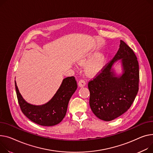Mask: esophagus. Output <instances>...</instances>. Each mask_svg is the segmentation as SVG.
Here are the masks:
<instances>
[{
    "instance_id": "esophagus-1",
    "label": "esophagus",
    "mask_w": 153,
    "mask_h": 153,
    "mask_svg": "<svg viewBox=\"0 0 153 153\" xmlns=\"http://www.w3.org/2000/svg\"><path fill=\"white\" fill-rule=\"evenodd\" d=\"M78 85L80 87H84L85 85H86V82L84 80V79H80L79 81V83H78Z\"/></svg>"
}]
</instances>
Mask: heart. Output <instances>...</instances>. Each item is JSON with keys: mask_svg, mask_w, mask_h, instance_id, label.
Segmentation results:
<instances>
[{"mask_svg": "<svg viewBox=\"0 0 153 153\" xmlns=\"http://www.w3.org/2000/svg\"><path fill=\"white\" fill-rule=\"evenodd\" d=\"M106 62V57L105 55L97 53H91L88 55L80 62V64L84 65L88 62L86 66L85 71L90 76H93L98 74L103 69Z\"/></svg>", "mask_w": 153, "mask_h": 153, "instance_id": "b5f03b06", "label": "heart"}]
</instances>
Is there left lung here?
<instances>
[{
  "label": "left lung",
  "mask_w": 153,
  "mask_h": 153,
  "mask_svg": "<svg viewBox=\"0 0 153 153\" xmlns=\"http://www.w3.org/2000/svg\"><path fill=\"white\" fill-rule=\"evenodd\" d=\"M119 59L123 73L117 76L111 67ZM138 83L137 58L131 48L120 40L114 57L88 84L91 111L97 117L105 121L118 117L133 103L138 91Z\"/></svg>",
  "instance_id": "8db88e82"
}]
</instances>
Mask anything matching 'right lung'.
<instances>
[{
  "mask_svg": "<svg viewBox=\"0 0 153 153\" xmlns=\"http://www.w3.org/2000/svg\"><path fill=\"white\" fill-rule=\"evenodd\" d=\"M15 85L18 103L23 113L36 124L43 126H53L62 122L66 115L69 101L77 88L74 76L65 78L56 93L48 102L36 106L27 103L23 99L15 80Z\"/></svg>",
  "mask_w": 153,
  "mask_h": 153,
  "instance_id": "add662e5",
  "label": "right lung"
}]
</instances>
